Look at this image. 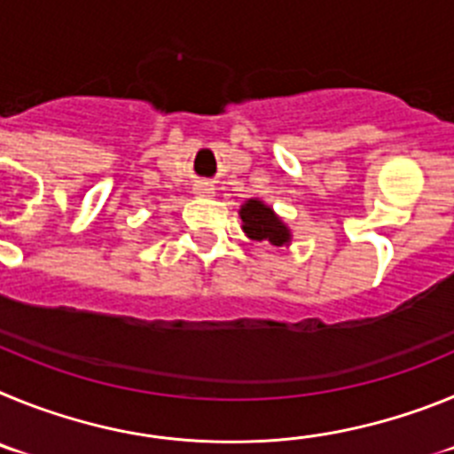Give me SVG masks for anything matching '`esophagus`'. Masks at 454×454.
<instances>
[{"mask_svg": "<svg viewBox=\"0 0 454 454\" xmlns=\"http://www.w3.org/2000/svg\"><path fill=\"white\" fill-rule=\"evenodd\" d=\"M192 191L198 192V195H211V192H214V186H211L208 182H198Z\"/></svg>", "mask_w": 454, "mask_h": 454, "instance_id": "esophagus-1", "label": "esophagus"}]
</instances>
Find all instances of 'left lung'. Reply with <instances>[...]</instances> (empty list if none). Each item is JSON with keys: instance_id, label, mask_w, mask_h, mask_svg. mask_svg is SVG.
Masks as SVG:
<instances>
[{"instance_id": "obj_1", "label": "left lung", "mask_w": 454, "mask_h": 454, "mask_svg": "<svg viewBox=\"0 0 454 454\" xmlns=\"http://www.w3.org/2000/svg\"><path fill=\"white\" fill-rule=\"evenodd\" d=\"M240 220H243L246 234L254 240H268L272 246H284L291 239L286 224L272 214L270 207H266L259 200H247L243 204V208H240Z\"/></svg>"}]
</instances>
